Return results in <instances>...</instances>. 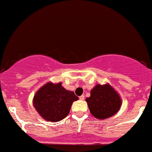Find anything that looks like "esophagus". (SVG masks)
<instances>
[{"label": "esophagus", "instance_id": "esophagus-1", "mask_svg": "<svg viewBox=\"0 0 152 152\" xmlns=\"http://www.w3.org/2000/svg\"><path fill=\"white\" fill-rule=\"evenodd\" d=\"M80 100H84L85 99V96L84 95H82V96H80Z\"/></svg>", "mask_w": 152, "mask_h": 152}]
</instances>
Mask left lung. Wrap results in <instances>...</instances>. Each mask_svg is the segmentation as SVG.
<instances>
[{"mask_svg": "<svg viewBox=\"0 0 152 152\" xmlns=\"http://www.w3.org/2000/svg\"><path fill=\"white\" fill-rule=\"evenodd\" d=\"M91 115L97 119H106L115 115L121 107L120 96L108 84L96 85L86 99Z\"/></svg>", "mask_w": 152, "mask_h": 152, "instance_id": "1", "label": "left lung"}]
</instances>
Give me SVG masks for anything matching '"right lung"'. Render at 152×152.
<instances>
[{"label":"right lung","mask_w":152,"mask_h":152,"mask_svg":"<svg viewBox=\"0 0 152 152\" xmlns=\"http://www.w3.org/2000/svg\"><path fill=\"white\" fill-rule=\"evenodd\" d=\"M77 99L75 93L63 88L61 83H48L36 93L33 104L44 120L58 122L68 115L73 102Z\"/></svg>","instance_id":"1"}]
</instances>
